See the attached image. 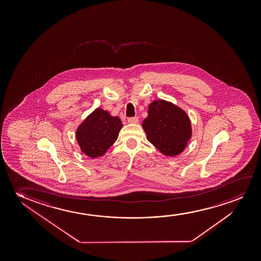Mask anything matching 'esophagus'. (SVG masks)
<instances>
[{"instance_id": "esophagus-1", "label": "esophagus", "mask_w": 261, "mask_h": 261, "mask_svg": "<svg viewBox=\"0 0 261 261\" xmlns=\"http://www.w3.org/2000/svg\"><path fill=\"white\" fill-rule=\"evenodd\" d=\"M127 121L130 124H137L139 122V118L138 117H131V118H128Z\"/></svg>"}]
</instances>
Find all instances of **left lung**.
Segmentation results:
<instances>
[{"instance_id": "left-lung-1", "label": "left lung", "mask_w": 261, "mask_h": 261, "mask_svg": "<svg viewBox=\"0 0 261 261\" xmlns=\"http://www.w3.org/2000/svg\"><path fill=\"white\" fill-rule=\"evenodd\" d=\"M143 127L148 141L167 156L181 153L192 136L191 122L186 112L163 100L150 104Z\"/></svg>"}]
</instances>
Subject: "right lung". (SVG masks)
<instances>
[{"instance_id": "add662e5", "label": "right lung", "mask_w": 261, "mask_h": 261, "mask_svg": "<svg viewBox=\"0 0 261 261\" xmlns=\"http://www.w3.org/2000/svg\"><path fill=\"white\" fill-rule=\"evenodd\" d=\"M122 126L119 118L98 108L79 125L76 140L84 153L99 157L116 142Z\"/></svg>"}]
</instances>
